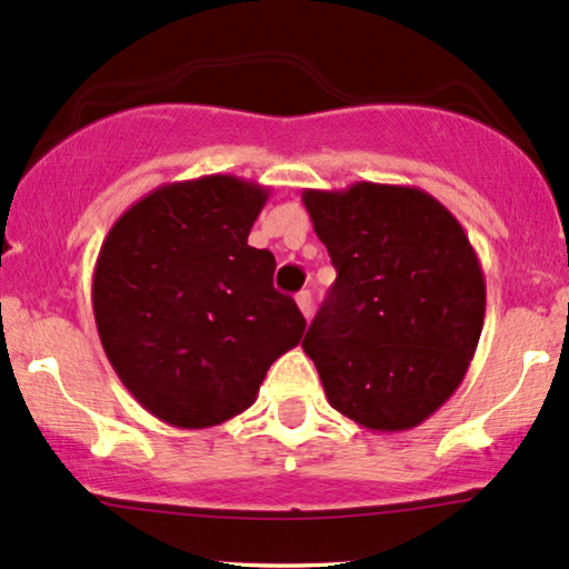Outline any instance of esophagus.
I'll return each mask as SVG.
<instances>
[{
    "mask_svg": "<svg viewBox=\"0 0 569 569\" xmlns=\"http://www.w3.org/2000/svg\"><path fill=\"white\" fill-rule=\"evenodd\" d=\"M297 307H299V310H302V316L307 318V321H310V316H312V293L310 291H299L297 293Z\"/></svg>",
    "mask_w": 569,
    "mask_h": 569,
    "instance_id": "esophagus-1",
    "label": "esophagus"
}]
</instances>
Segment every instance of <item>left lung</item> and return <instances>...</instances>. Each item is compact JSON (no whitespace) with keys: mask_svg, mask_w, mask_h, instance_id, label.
Masks as SVG:
<instances>
[{"mask_svg":"<svg viewBox=\"0 0 569 569\" xmlns=\"http://www.w3.org/2000/svg\"><path fill=\"white\" fill-rule=\"evenodd\" d=\"M302 202L337 267L302 342L326 398L380 433L420 426L462 382L485 326L471 240L417 187L358 181Z\"/></svg>","mask_w":569,"mask_h":569,"instance_id":"1","label":"left lung"}]
</instances>
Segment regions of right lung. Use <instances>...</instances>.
Returning <instances> with one entry per match:
<instances>
[{"instance_id": "obj_1", "label": "right lung", "mask_w": 569, "mask_h": 569, "mask_svg": "<svg viewBox=\"0 0 569 569\" xmlns=\"http://www.w3.org/2000/svg\"><path fill=\"white\" fill-rule=\"evenodd\" d=\"M270 189L238 176L173 181L128 208L103 240L93 316L117 377L149 415L213 428L257 401L305 318L272 289L276 257L248 246Z\"/></svg>"}]
</instances>
